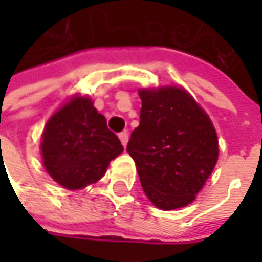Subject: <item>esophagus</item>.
<instances>
[{
	"mask_svg": "<svg viewBox=\"0 0 262 262\" xmlns=\"http://www.w3.org/2000/svg\"><path fill=\"white\" fill-rule=\"evenodd\" d=\"M119 140H121L122 146L125 147L126 143H128V133H126V131H122V133H119Z\"/></svg>",
	"mask_w": 262,
	"mask_h": 262,
	"instance_id": "obj_1",
	"label": "esophagus"
}]
</instances>
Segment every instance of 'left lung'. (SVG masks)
<instances>
[{
  "instance_id": "8db88e82",
  "label": "left lung",
  "mask_w": 262,
  "mask_h": 262,
  "mask_svg": "<svg viewBox=\"0 0 262 262\" xmlns=\"http://www.w3.org/2000/svg\"><path fill=\"white\" fill-rule=\"evenodd\" d=\"M140 99V125L131 133L126 151L141 186L159 208L188 206L216 166V129L184 89H144Z\"/></svg>"
}]
</instances>
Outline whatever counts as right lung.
Segmentation results:
<instances>
[{"mask_svg": "<svg viewBox=\"0 0 262 262\" xmlns=\"http://www.w3.org/2000/svg\"><path fill=\"white\" fill-rule=\"evenodd\" d=\"M40 148L48 173L67 189L97 182L109 162L124 150L87 97H74L52 115Z\"/></svg>", "mask_w": 262, "mask_h": 262, "instance_id": "right-lung-1", "label": "right lung"}]
</instances>
